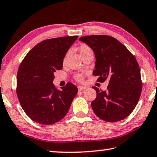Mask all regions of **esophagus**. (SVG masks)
Masks as SVG:
<instances>
[{
	"label": "esophagus",
	"mask_w": 157,
	"mask_h": 157,
	"mask_svg": "<svg viewBox=\"0 0 157 157\" xmlns=\"http://www.w3.org/2000/svg\"><path fill=\"white\" fill-rule=\"evenodd\" d=\"M77 88H78V90L79 91H82V90H84L86 89V87L81 86V85H80V86H78V87H77Z\"/></svg>",
	"instance_id": "1"
}]
</instances>
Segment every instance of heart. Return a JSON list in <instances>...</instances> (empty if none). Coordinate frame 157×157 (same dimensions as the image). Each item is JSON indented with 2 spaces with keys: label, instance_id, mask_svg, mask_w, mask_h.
Listing matches in <instances>:
<instances>
[{
  "label": "heart",
  "instance_id": "heart-1",
  "mask_svg": "<svg viewBox=\"0 0 157 157\" xmlns=\"http://www.w3.org/2000/svg\"><path fill=\"white\" fill-rule=\"evenodd\" d=\"M79 52H80L81 57H82L83 56L85 55V54L90 53V52H93V50L91 49V48L88 45L85 44H81L80 46V47H79ZM67 55L65 56V57H64V61H65ZM75 79H76V80H78V81H82L83 80V77H82V75L78 74V75H75Z\"/></svg>",
  "mask_w": 157,
  "mask_h": 157
}]
</instances>
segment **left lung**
Wrapping results in <instances>:
<instances>
[{
	"label": "left lung",
	"mask_w": 157,
	"mask_h": 157,
	"mask_svg": "<svg viewBox=\"0 0 157 157\" xmlns=\"http://www.w3.org/2000/svg\"><path fill=\"white\" fill-rule=\"evenodd\" d=\"M95 53V70L100 82L109 80L107 90L97 93L91 105L96 116L108 122H117L130 115L139 102L142 90L139 64L129 50L113 37L92 35L80 37Z\"/></svg>",
	"instance_id": "1"
}]
</instances>
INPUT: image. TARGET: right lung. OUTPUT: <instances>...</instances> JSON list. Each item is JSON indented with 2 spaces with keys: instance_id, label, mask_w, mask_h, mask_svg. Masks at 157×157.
<instances>
[{
  "instance_id": "obj_1",
  "label": "right lung",
  "mask_w": 157,
  "mask_h": 157,
  "mask_svg": "<svg viewBox=\"0 0 157 157\" xmlns=\"http://www.w3.org/2000/svg\"><path fill=\"white\" fill-rule=\"evenodd\" d=\"M78 36L47 39L28 52L17 73L16 93L31 120L51 125L62 120L70 109L77 87L68 82L61 90L53 84L54 73L61 70L64 56Z\"/></svg>"
}]
</instances>
